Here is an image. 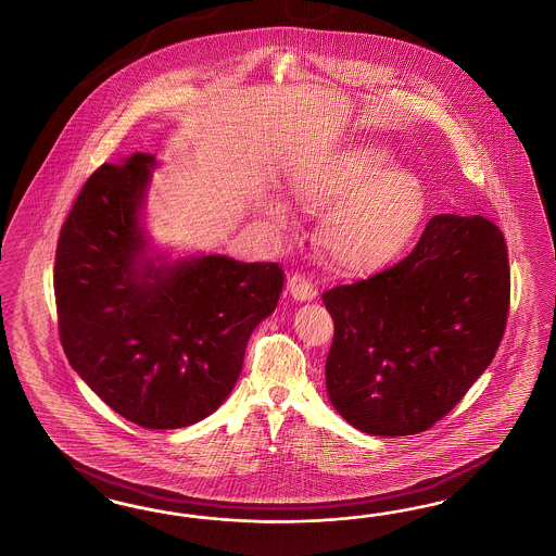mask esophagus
Returning <instances> with one entry per match:
<instances>
[{"mask_svg":"<svg viewBox=\"0 0 556 556\" xmlns=\"http://www.w3.org/2000/svg\"><path fill=\"white\" fill-rule=\"evenodd\" d=\"M287 291H289V295L295 299V301H312V299L317 295V289H315V285L312 283V279L305 277V275H301V273H295V275L289 277Z\"/></svg>","mask_w":556,"mask_h":556,"instance_id":"1","label":"esophagus"}]
</instances>
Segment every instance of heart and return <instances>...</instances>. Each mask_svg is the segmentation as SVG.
<instances>
[{
    "mask_svg": "<svg viewBox=\"0 0 556 556\" xmlns=\"http://www.w3.org/2000/svg\"><path fill=\"white\" fill-rule=\"evenodd\" d=\"M388 152L376 147L343 150L305 170L293 182V194L307 211L331 204L319 243L339 269L366 275L388 267L406 251L426 208L416 175L386 168ZM275 215L283 218L279 206Z\"/></svg>",
    "mask_w": 556,
    "mask_h": 556,
    "instance_id": "heart-1",
    "label": "heart"
}]
</instances>
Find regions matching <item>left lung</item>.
Instances as JSON below:
<instances>
[{"instance_id": "obj_1", "label": "left lung", "mask_w": 556, "mask_h": 556, "mask_svg": "<svg viewBox=\"0 0 556 556\" xmlns=\"http://www.w3.org/2000/svg\"><path fill=\"white\" fill-rule=\"evenodd\" d=\"M324 303L336 324L326 362L331 404L362 432H424L501 345L510 305L506 241L480 215H435L406 258L329 289Z\"/></svg>"}]
</instances>
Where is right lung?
<instances>
[{
	"mask_svg": "<svg viewBox=\"0 0 556 556\" xmlns=\"http://www.w3.org/2000/svg\"><path fill=\"white\" fill-rule=\"evenodd\" d=\"M154 159L102 164L60 230V341L104 404L149 430L203 420L229 395L253 329L283 291L277 263L223 255L154 265L138 211Z\"/></svg>",
	"mask_w": 556,
	"mask_h": 556,
	"instance_id": "add662e5",
	"label": "right lung"
}]
</instances>
